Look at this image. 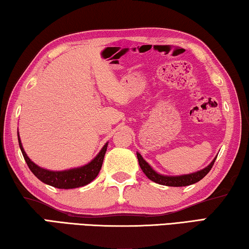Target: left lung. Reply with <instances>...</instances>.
I'll list each match as a JSON object with an SVG mask.
<instances>
[{
	"label": "left lung",
	"mask_w": 249,
	"mask_h": 249,
	"mask_svg": "<svg viewBox=\"0 0 249 249\" xmlns=\"http://www.w3.org/2000/svg\"><path fill=\"white\" fill-rule=\"evenodd\" d=\"M137 158L138 161H139V165L141 170L143 171V173L148 177L150 180L158 183V184L161 185H166V186H186L194 184V183L198 182L202 180L205 175L210 172L212 166H213L215 160H216L217 157L213 159L209 165L206 168L196 171V172L190 173V174H182V175H164L158 173L156 170H154L151 165L146 162L143 158H142L139 152H137Z\"/></svg>",
	"instance_id": "obj_1"
}]
</instances>
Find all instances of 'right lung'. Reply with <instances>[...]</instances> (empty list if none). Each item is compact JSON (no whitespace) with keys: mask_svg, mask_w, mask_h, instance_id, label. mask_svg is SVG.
I'll use <instances>...</instances> for the list:
<instances>
[{"mask_svg":"<svg viewBox=\"0 0 249 249\" xmlns=\"http://www.w3.org/2000/svg\"><path fill=\"white\" fill-rule=\"evenodd\" d=\"M18 138L19 149H21L23 157L25 159L28 168H30L33 174H34L38 180L45 183V184L57 187V189H65V190L76 189V187L85 186L89 184L91 181L95 180L101 169V165H103L104 158L108 146V142H107V143L103 146V149L100 150V152L98 153L90 162H88L87 164H85L83 166L63 170V171H52V170L40 168V166H38L37 164H35V163L27 157L25 150H24L22 145V141L18 133Z\"/></svg>","mask_w":249,"mask_h":249,"instance_id":"add662e5","label":"right lung"}]
</instances>
